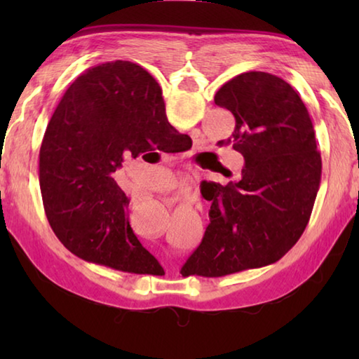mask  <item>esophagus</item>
<instances>
[{
  "label": "esophagus",
  "instance_id": "1",
  "mask_svg": "<svg viewBox=\"0 0 359 359\" xmlns=\"http://www.w3.org/2000/svg\"><path fill=\"white\" fill-rule=\"evenodd\" d=\"M174 196L182 201H190L193 193H191V184L188 180H180L177 184V191L174 193Z\"/></svg>",
  "mask_w": 359,
  "mask_h": 359
}]
</instances>
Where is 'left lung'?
I'll return each mask as SVG.
<instances>
[{"label":"left lung","mask_w":359,"mask_h":359,"mask_svg":"<svg viewBox=\"0 0 359 359\" xmlns=\"http://www.w3.org/2000/svg\"><path fill=\"white\" fill-rule=\"evenodd\" d=\"M215 104L236 118L233 135L218 144L245 163L238 182L214 184L210 223L182 276L223 277L276 263L299 241L320 187L313 123L288 82L242 72L218 90Z\"/></svg>","instance_id":"left-lung-1"}]
</instances>
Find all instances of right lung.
I'll return each instance as SVG.
<instances>
[{
  "label": "right lung",
  "instance_id": "right-lung-1",
  "mask_svg": "<svg viewBox=\"0 0 359 359\" xmlns=\"http://www.w3.org/2000/svg\"><path fill=\"white\" fill-rule=\"evenodd\" d=\"M191 141L169 123L158 83L131 62L90 68L66 90L39 151L47 220L60 242L90 263L154 274L156 259L128 220L130 199L114 174L126 156Z\"/></svg>",
  "mask_w": 359,
  "mask_h": 359
}]
</instances>
